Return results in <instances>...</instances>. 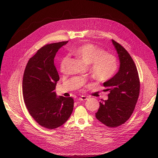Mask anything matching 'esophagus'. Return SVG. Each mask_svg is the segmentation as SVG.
<instances>
[{"instance_id":"obj_1","label":"esophagus","mask_w":158,"mask_h":158,"mask_svg":"<svg viewBox=\"0 0 158 158\" xmlns=\"http://www.w3.org/2000/svg\"><path fill=\"white\" fill-rule=\"evenodd\" d=\"M87 98L86 96H82L81 97H80V98L78 99V100L80 101H85V100H87Z\"/></svg>"}]
</instances>
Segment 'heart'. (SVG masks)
<instances>
[{
  "label": "heart",
  "instance_id": "obj_1",
  "mask_svg": "<svg viewBox=\"0 0 158 158\" xmlns=\"http://www.w3.org/2000/svg\"><path fill=\"white\" fill-rule=\"evenodd\" d=\"M73 53L85 64H91V73L95 79L106 81L114 75L118 69L116 58L94 46L85 43L73 51ZM69 58L63 57L60 63V71L64 73Z\"/></svg>",
  "mask_w": 158,
  "mask_h": 158
}]
</instances>
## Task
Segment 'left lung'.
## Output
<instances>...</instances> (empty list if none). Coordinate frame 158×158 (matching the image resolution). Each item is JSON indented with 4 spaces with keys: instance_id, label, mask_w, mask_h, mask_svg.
Returning a JSON list of instances; mask_svg holds the SVG:
<instances>
[{
    "instance_id": "8db88e82",
    "label": "left lung",
    "mask_w": 158,
    "mask_h": 158,
    "mask_svg": "<svg viewBox=\"0 0 158 158\" xmlns=\"http://www.w3.org/2000/svg\"><path fill=\"white\" fill-rule=\"evenodd\" d=\"M119 59L118 72L103 85L109 91L108 99L100 102L96 118L109 127L124 124L132 115L137 103L140 82L136 66L127 51L111 40Z\"/></svg>"
}]
</instances>
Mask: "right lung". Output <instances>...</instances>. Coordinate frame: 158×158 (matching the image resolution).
<instances>
[{
    "label": "right lung",
    "mask_w": 158,
    "mask_h": 158,
    "mask_svg": "<svg viewBox=\"0 0 158 158\" xmlns=\"http://www.w3.org/2000/svg\"><path fill=\"white\" fill-rule=\"evenodd\" d=\"M68 41L43 46L28 61L22 81L24 100L30 114L41 126L49 129L64 124L71 116L74 99L57 97L56 89L59 76L54 59Z\"/></svg>",
    "instance_id": "1"
}]
</instances>
